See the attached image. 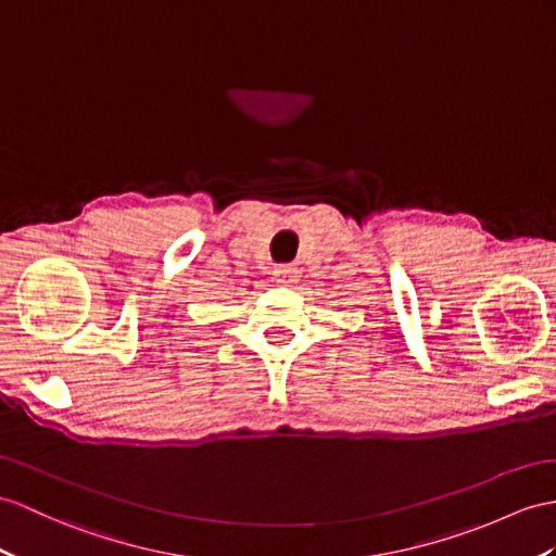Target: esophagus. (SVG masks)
Masks as SVG:
<instances>
[{"label": "esophagus", "mask_w": 556, "mask_h": 556, "mask_svg": "<svg viewBox=\"0 0 556 556\" xmlns=\"http://www.w3.org/2000/svg\"><path fill=\"white\" fill-rule=\"evenodd\" d=\"M276 280L282 282V286H294L296 280H300V268L292 266V264H280L276 266Z\"/></svg>", "instance_id": "esophagus-1"}]
</instances>
